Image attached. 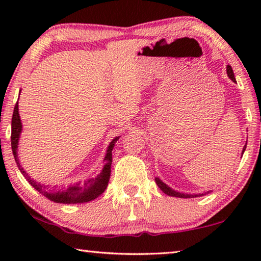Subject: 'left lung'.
<instances>
[{"label":"left lung","instance_id":"8db88e82","mask_svg":"<svg viewBox=\"0 0 261 261\" xmlns=\"http://www.w3.org/2000/svg\"><path fill=\"white\" fill-rule=\"evenodd\" d=\"M227 74L228 77L231 79L232 82L236 83V79H235V76H233V71L230 65H227ZM246 148V145L244 147H243V151H242V154L244 153ZM155 183L158 184V187L160 188V190L162 192H165L166 194H168V196H171V197H177V198H196V197H199V196H204V193H199V194H189V193H183V192H178V191H175L174 189H171L168 187V185L166 183H163L162 180L159 178V177H155ZM206 194V193H205Z\"/></svg>","mask_w":261,"mask_h":261}]
</instances>
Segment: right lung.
I'll return each instance as SVG.
<instances>
[{"label":"right lung","mask_w":261,"mask_h":261,"mask_svg":"<svg viewBox=\"0 0 261 261\" xmlns=\"http://www.w3.org/2000/svg\"><path fill=\"white\" fill-rule=\"evenodd\" d=\"M20 94V93H19ZM21 130H23V125H21L19 112H18V102L16 103L14 109V115H12V121H11V148L12 153H14L15 160L17 166H18L20 173L23 174L26 180L32 185V187L37 190V191L43 194L48 199L59 202V204H82V202H88L91 200H94L95 198H98L100 194L105 192V190L108 187L109 177H110V168H112V151L115 146V143L120 139V137H115V138L110 141L109 146L107 147L105 155V165L99 175H96V177L93 178H87L84 182L74 183L69 187H64L61 189H54L49 188L48 185L42 184L40 182L31 178V176L26 173L24 168L20 166L19 159H18V144Z\"/></svg>","instance_id":"1"}]
</instances>
